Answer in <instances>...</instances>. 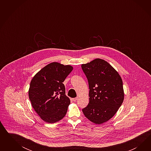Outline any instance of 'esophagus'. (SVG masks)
I'll list each match as a JSON object with an SVG mask.
<instances>
[{"label": "esophagus", "instance_id": "esophagus-1", "mask_svg": "<svg viewBox=\"0 0 151 151\" xmlns=\"http://www.w3.org/2000/svg\"><path fill=\"white\" fill-rule=\"evenodd\" d=\"M78 97H75V98H73V101H74V102H75V101H76L77 100H78Z\"/></svg>", "mask_w": 151, "mask_h": 151}]
</instances>
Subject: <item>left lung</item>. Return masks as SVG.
Returning a JSON list of instances; mask_svg holds the SVG:
<instances>
[{
	"instance_id": "obj_1",
	"label": "left lung",
	"mask_w": 151,
	"mask_h": 151,
	"mask_svg": "<svg viewBox=\"0 0 151 151\" xmlns=\"http://www.w3.org/2000/svg\"><path fill=\"white\" fill-rule=\"evenodd\" d=\"M89 86V103L82 112L88 120L100 124L108 121L124 100L122 80L106 61L95 59L81 65Z\"/></svg>"
}]
</instances>
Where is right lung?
Segmentation results:
<instances>
[{
    "label": "right lung",
    "mask_w": 151,
    "mask_h": 151,
    "mask_svg": "<svg viewBox=\"0 0 151 151\" xmlns=\"http://www.w3.org/2000/svg\"><path fill=\"white\" fill-rule=\"evenodd\" d=\"M73 70L71 65L53 62L32 78L29 98L37 114L47 123L57 122L66 114L70 100L65 95L63 82Z\"/></svg>",
    "instance_id": "obj_1"
}]
</instances>
